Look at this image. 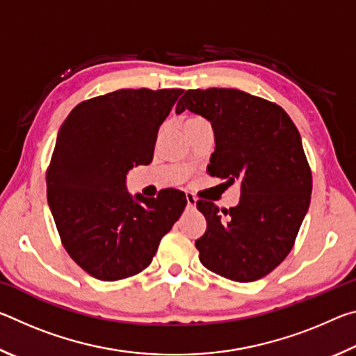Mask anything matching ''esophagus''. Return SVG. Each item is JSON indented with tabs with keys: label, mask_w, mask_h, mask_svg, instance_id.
<instances>
[{
	"label": "esophagus",
	"mask_w": 356,
	"mask_h": 356,
	"mask_svg": "<svg viewBox=\"0 0 356 356\" xmlns=\"http://www.w3.org/2000/svg\"><path fill=\"white\" fill-rule=\"evenodd\" d=\"M185 197H186V207L195 209L196 207V197H195V195H193V193H186Z\"/></svg>",
	"instance_id": "34e87169"
}]
</instances>
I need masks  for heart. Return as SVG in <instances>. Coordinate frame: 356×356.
Wrapping results in <instances>:
<instances>
[{"label": "heart", "instance_id": "heart-1", "mask_svg": "<svg viewBox=\"0 0 356 356\" xmlns=\"http://www.w3.org/2000/svg\"><path fill=\"white\" fill-rule=\"evenodd\" d=\"M188 120H193V119H188Z\"/></svg>", "mask_w": 356, "mask_h": 356}]
</instances>
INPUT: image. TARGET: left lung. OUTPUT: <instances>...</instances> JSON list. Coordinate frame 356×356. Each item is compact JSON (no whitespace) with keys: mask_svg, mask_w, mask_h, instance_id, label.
<instances>
[{"mask_svg":"<svg viewBox=\"0 0 356 356\" xmlns=\"http://www.w3.org/2000/svg\"><path fill=\"white\" fill-rule=\"evenodd\" d=\"M212 124L207 171L240 182L236 207L197 201L207 229L195 242L210 272L238 282L264 278L291 252L309 209L312 176L297 127L281 106L238 89H188L176 113Z\"/></svg>","mask_w":356,"mask_h":356,"instance_id":"1","label":"left lung"}]
</instances>
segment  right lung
Returning a JSON list of instances; mask_svg holds the SVG:
<instances>
[{
    "label": "right lung",
    "mask_w": 356,
    "mask_h": 356,
    "mask_svg": "<svg viewBox=\"0 0 356 356\" xmlns=\"http://www.w3.org/2000/svg\"><path fill=\"white\" fill-rule=\"evenodd\" d=\"M182 89H119L81 102L58 131L47 197L64 248L102 281L143 272L186 206L184 191L156 197L127 190V174L149 165L160 125Z\"/></svg>",
    "instance_id": "right-lung-1"
}]
</instances>
